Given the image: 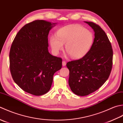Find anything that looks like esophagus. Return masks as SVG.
Instances as JSON below:
<instances>
[{
	"label": "esophagus",
	"instance_id": "1",
	"mask_svg": "<svg viewBox=\"0 0 123 123\" xmlns=\"http://www.w3.org/2000/svg\"><path fill=\"white\" fill-rule=\"evenodd\" d=\"M62 66H66V62L64 61H63L62 62Z\"/></svg>",
	"mask_w": 123,
	"mask_h": 123
}]
</instances>
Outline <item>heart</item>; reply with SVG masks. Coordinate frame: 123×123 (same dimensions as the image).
<instances>
[{
  "label": "heart",
  "instance_id": "1",
  "mask_svg": "<svg viewBox=\"0 0 123 123\" xmlns=\"http://www.w3.org/2000/svg\"><path fill=\"white\" fill-rule=\"evenodd\" d=\"M94 37L92 32L80 25H69L60 29L56 36L50 38V43L55 54H58L63 49L72 58H79L85 56L91 49Z\"/></svg>",
  "mask_w": 123,
  "mask_h": 123
}]
</instances>
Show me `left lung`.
Listing matches in <instances>:
<instances>
[{"label":"left lung","mask_w":123,"mask_h":123,"mask_svg":"<svg viewBox=\"0 0 123 123\" xmlns=\"http://www.w3.org/2000/svg\"><path fill=\"white\" fill-rule=\"evenodd\" d=\"M85 22L95 32L93 43L84 57L66 64L70 88L80 96L93 93L105 83L111 73L113 58L111 44L105 32L93 22Z\"/></svg>","instance_id":"left-lung-1"}]
</instances>
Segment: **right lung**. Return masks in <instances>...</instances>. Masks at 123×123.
Masks as SVG:
<instances>
[{
  "label": "right lung",
  "mask_w": 123,
  "mask_h": 123,
  "mask_svg": "<svg viewBox=\"0 0 123 123\" xmlns=\"http://www.w3.org/2000/svg\"><path fill=\"white\" fill-rule=\"evenodd\" d=\"M52 27L50 22L43 20L25 24L16 35L10 49L12 79L23 91L34 96L49 91L54 73L62 66V59L48 51V36Z\"/></svg>",
  "instance_id": "obj_1"
}]
</instances>
